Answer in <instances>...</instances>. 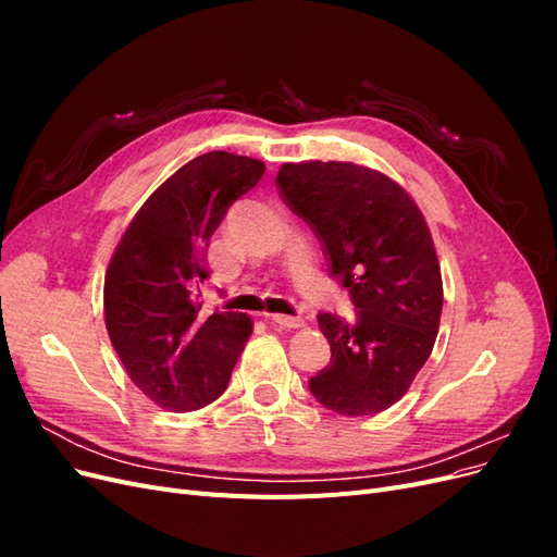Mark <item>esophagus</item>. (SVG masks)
I'll return each mask as SVG.
<instances>
[{
  "instance_id": "1",
  "label": "esophagus",
  "mask_w": 557,
  "mask_h": 557,
  "mask_svg": "<svg viewBox=\"0 0 557 557\" xmlns=\"http://www.w3.org/2000/svg\"><path fill=\"white\" fill-rule=\"evenodd\" d=\"M264 318H267V320H272L274 325L288 327V330H297V327H301V320H299V318H295V315H283V313H274V315H269V313H264Z\"/></svg>"
}]
</instances>
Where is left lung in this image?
Returning <instances> with one entry per match:
<instances>
[{"instance_id": "left-lung-1", "label": "left lung", "mask_w": 557, "mask_h": 557, "mask_svg": "<svg viewBox=\"0 0 557 557\" xmlns=\"http://www.w3.org/2000/svg\"><path fill=\"white\" fill-rule=\"evenodd\" d=\"M276 183L358 309L356 323L318 315L332 358L309 391L342 416L391 409L440 332L444 285L425 215L399 183L356 162H285Z\"/></svg>"}]
</instances>
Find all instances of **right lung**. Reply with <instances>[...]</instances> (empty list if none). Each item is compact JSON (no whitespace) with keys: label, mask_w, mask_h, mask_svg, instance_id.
<instances>
[{"label":"right lung","mask_w":557,"mask_h":557,"mask_svg":"<svg viewBox=\"0 0 557 557\" xmlns=\"http://www.w3.org/2000/svg\"><path fill=\"white\" fill-rule=\"evenodd\" d=\"M264 162L211 150L150 195L117 242L104 278L109 339L127 376L166 411H195L225 393L252 332L246 313L199 315L195 285L234 199L256 188Z\"/></svg>","instance_id":"1"}]
</instances>
